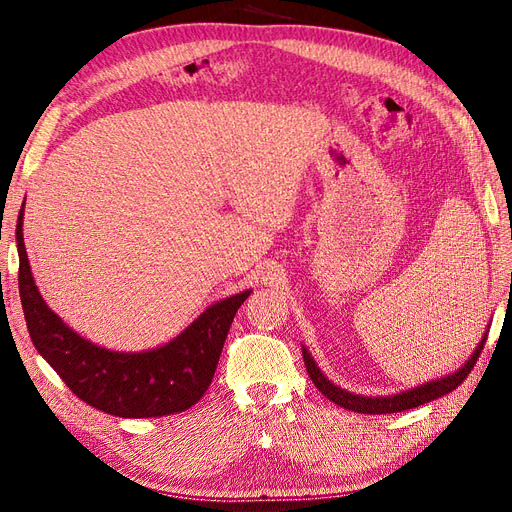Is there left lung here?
Here are the masks:
<instances>
[{"label": "left lung", "instance_id": "left-lung-1", "mask_svg": "<svg viewBox=\"0 0 512 512\" xmlns=\"http://www.w3.org/2000/svg\"><path fill=\"white\" fill-rule=\"evenodd\" d=\"M486 340H488V332H486V336L481 338V342L475 348V353L471 355V359L459 371L448 375V378L429 382V384H423V386L413 388L409 392H400L396 396H386V398H367V396H357V394H351L346 390H340L328 378H324V373L319 371V367L315 365V361L307 353V348H303V359H305V367H307V373H309V378L313 380V384L319 388L321 394L328 396L334 402V405L344 407L348 411H355V413H365V415H386V413H398V411L421 407V405H425V402H432V400L459 388L465 382L467 375L471 373V369L475 367Z\"/></svg>", "mask_w": 512, "mask_h": 512}]
</instances>
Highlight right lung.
Segmentation results:
<instances>
[{
  "mask_svg": "<svg viewBox=\"0 0 512 512\" xmlns=\"http://www.w3.org/2000/svg\"><path fill=\"white\" fill-rule=\"evenodd\" d=\"M16 242L18 288L31 340L80 400L128 419L164 417L197 405L213 380L232 319L251 290L215 303L166 346L149 353H114L80 338L41 299L26 259L22 211Z\"/></svg>",
  "mask_w": 512,
  "mask_h": 512,
  "instance_id": "1",
  "label": "right lung"
}]
</instances>
